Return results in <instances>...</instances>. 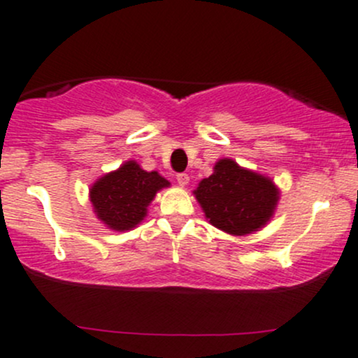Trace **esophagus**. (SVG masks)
Masks as SVG:
<instances>
[{
    "instance_id": "34e87169",
    "label": "esophagus",
    "mask_w": 358,
    "mask_h": 358,
    "mask_svg": "<svg viewBox=\"0 0 358 358\" xmlns=\"http://www.w3.org/2000/svg\"><path fill=\"white\" fill-rule=\"evenodd\" d=\"M189 175H187V173H178V175H176V182H178V185L180 187H185V185H189Z\"/></svg>"
}]
</instances>
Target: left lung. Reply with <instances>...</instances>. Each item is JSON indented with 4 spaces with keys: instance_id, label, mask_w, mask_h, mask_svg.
Returning a JSON list of instances; mask_svg holds the SVG:
<instances>
[{
    "instance_id": "8db88e82",
    "label": "left lung",
    "mask_w": 358,
    "mask_h": 358,
    "mask_svg": "<svg viewBox=\"0 0 358 358\" xmlns=\"http://www.w3.org/2000/svg\"><path fill=\"white\" fill-rule=\"evenodd\" d=\"M194 197L213 227L245 236L269 223L280 202V189L269 176L223 157L214 164L213 175L201 180Z\"/></svg>"
}]
</instances>
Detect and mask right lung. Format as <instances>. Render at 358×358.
<instances>
[{
  "mask_svg": "<svg viewBox=\"0 0 358 358\" xmlns=\"http://www.w3.org/2000/svg\"><path fill=\"white\" fill-rule=\"evenodd\" d=\"M169 182L157 171H145L137 161H125L90 185L89 201L97 220L113 231H129L144 221L148 208Z\"/></svg>",
  "mask_w": 358,
  "mask_h": 358,
  "instance_id": "add662e5",
  "label": "right lung"
}]
</instances>
